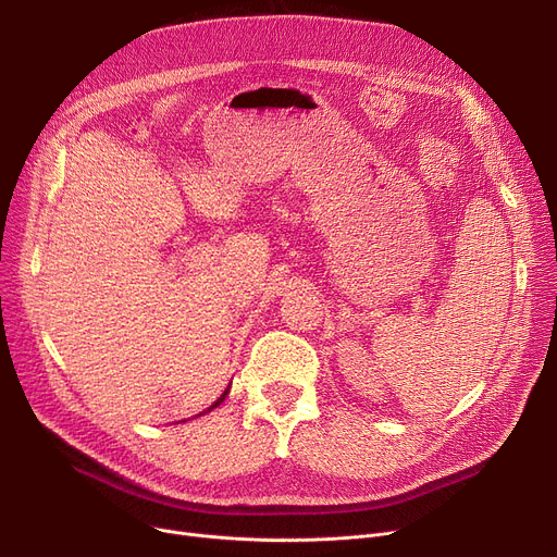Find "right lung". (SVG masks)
<instances>
[{
    "label": "right lung",
    "mask_w": 557,
    "mask_h": 557,
    "mask_svg": "<svg viewBox=\"0 0 557 557\" xmlns=\"http://www.w3.org/2000/svg\"><path fill=\"white\" fill-rule=\"evenodd\" d=\"M227 393H230V388H225V391H223V395H221V397H219V399H216V401H214V404L208 408V411H202V413H210V411H214V408H216V406H219V404H221V401L227 397ZM202 413H200V416H202Z\"/></svg>",
    "instance_id": "add662e5"
}]
</instances>
